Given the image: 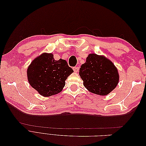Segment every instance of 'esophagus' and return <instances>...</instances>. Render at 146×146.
Instances as JSON below:
<instances>
[{"label": "esophagus", "mask_w": 146, "mask_h": 146, "mask_svg": "<svg viewBox=\"0 0 146 146\" xmlns=\"http://www.w3.org/2000/svg\"><path fill=\"white\" fill-rule=\"evenodd\" d=\"M73 70L75 72H77L79 70V68L78 67V66H77V67H74V68H73Z\"/></svg>", "instance_id": "obj_1"}]
</instances>
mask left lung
<instances>
[{"mask_svg":"<svg viewBox=\"0 0 146 146\" xmlns=\"http://www.w3.org/2000/svg\"><path fill=\"white\" fill-rule=\"evenodd\" d=\"M79 75L83 85L90 92L106 96L116 87L119 80L118 70L112 61L104 55L90 54L81 66Z\"/></svg>","mask_w":146,"mask_h":146,"instance_id":"left-lung-1","label":"left lung"}]
</instances>
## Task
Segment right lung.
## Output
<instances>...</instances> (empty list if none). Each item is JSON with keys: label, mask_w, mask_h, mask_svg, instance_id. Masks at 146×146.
<instances>
[{"label": "right lung", "mask_w": 146, "mask_h": 146, "mask_svg": "<svg viewBox=\"0 0 146 146\" xmlns=\"http://www.w3.org/2000/svg\"><path fill=\"white\" fill-rule=\"evenodd\" d=\"M74 72L67 61L55 60L52 53H42L29 66L27 74L30 85L44 97L60 93L65 80Z\"/></svg>", "instance_id": "1"}]
</instances>
